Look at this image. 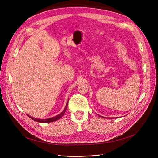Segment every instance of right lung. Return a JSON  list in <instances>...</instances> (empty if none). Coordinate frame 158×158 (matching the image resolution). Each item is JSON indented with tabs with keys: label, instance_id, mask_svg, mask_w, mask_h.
I'll return each instance as SVG.
<instances>
[{
	"label": "right lung",
	"instance_id": "right-lung-1",
	"mask_svg": "<svg viewBox=\"0 0 158 158\" xmlns=\"http://www.w3.org/2000/svg\"><path fill=\"white\" fill-rule=\"evenodd\" d=\"M67 105H68V103L65 108V109L64 110V111L59 114H58V115L55 117H53V118H48V119H37V118H33V117H31L29 115H27L28 117H29L31 119L36 121V122H41V123H48V122H54V121H56V120H59L60 118H61L63 116L64 114H65V111L67 110Z\"/></svg>",
	"mask_w": 158,
	"mask_h": 158
}]
</instances>
